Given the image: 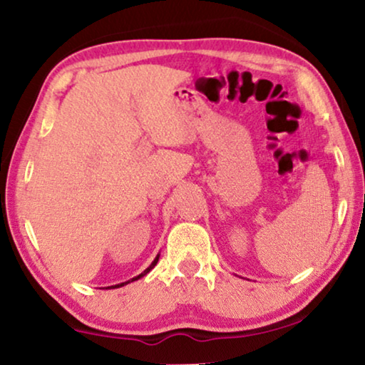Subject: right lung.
I'll list each match as a JSON object with an SVG mask.
<instances>
[{
  "label": "right lung",
  "mask_w": 365,
  "mask_h": 365,
  "mask_svg": "<svg viewBox=\"0 0 365 365\" xmlns=\"http://www.w3.org/2000/svg\"><path fill=\"white\" fill-rule=\"evenodd\" d=\"M156 262H158V256H156L155 257V261L153 262H151V264L147 267V269H145V271L142 272V274H140V276H137V277H133L132 280H137V279H140V277H143V276H147V274L151 271V269H153L155 266H156ZM132 280H128V282H132ZM128 282H124V284H128ZM124 284H119V285H114V287H122V285H124Z\"/></svg>",
  "instance_id": "1"
}]
</instances>
